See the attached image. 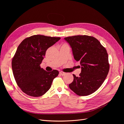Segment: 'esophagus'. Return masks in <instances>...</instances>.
<instances>
[{"label":"esophagus","mask_w":124,"mask_h":124,"mask_svg":"<svg viewBox=\"0 0 124 124\" xmlns=\"http://www.w3.org/2000/svg\"><path fill=\"white\" fill-rule=\"evenodd\" d=\"M59 74H60L61 75H62V76H64V75H65L66 74V73H65V72H62V71H61V72H59Z\"/></svg>","instance_id":"obj_1"}]
</instances>
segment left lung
Wrapping results in <instances>:
<instances>
[{
	"mask_svg": "<svg viewBox=\"0 0 124 124\" xmlns=\"http://www.w3.org/2000/svg\"><path fill=\"white\" fill-rule=\"evenodd\" d=\"M72 48L75 60L79 61L81 72L69 87L77 95H88L94 93L106 79L109 69L106 48L96 38L77 35L64 38Z\"/></svg>",
	"mask_w": 124,
	"mask_h": 124,
	"instance_id": "1",
	"label": "left lung"
}]
</instances>
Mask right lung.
<instances>
[{"label": "right lung", "mask_w": 124, "mask_h": 124, "mask_svg": "<svg viewBox=\"0 0 124 124\" xmlns=\"http://www.w3.org/2000/svg\"><path fill=\"white\" fill-rule=\"evenodd\" d=\"M60 39L37 35L25 38L19 45L12 59V69L17 85L25 94L41 96L50 88L59 71L48 72L40 64L47 50Z\"/></svg>", "instance_id": "right-lung-1"}]
</instances>
